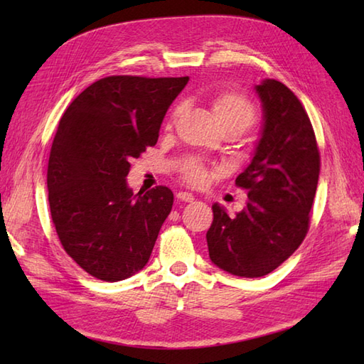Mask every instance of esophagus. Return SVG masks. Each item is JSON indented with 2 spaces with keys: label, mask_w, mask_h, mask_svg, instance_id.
<instances>
[{
  "label": "esophagus",
  "mask_w": 364,
  "mask_h": 364,
  "mask_svg": "<svg viewBox=\"0 0 364 364\" xmlns=\"http://www.w3.org/2000/svg\"><path fill=\"white\" fill-rule=\"evenodd\" d=\"M176 198L178 200H181V202H186V203H191V202H194V196L191 194V192H178L176 194Z\"/></svg>",
  "instance_id": "obj_1"
}]
</instances>
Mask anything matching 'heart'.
I'll list each match as a JSON object with an SVG mask.
<instances>
[{
  "mask_svg": "<svg viewBox=\"0 0 364 364\" xmlns=\"http://www.w3.org/2000/svg\"><path fill=\"white\" fill-rule=\"evenodd\" d=\"M211 109L222 131H236L239 136L249 131L257 122V107L249 98L235 92H223L215 95L211 100ZM180 114L181 107H176L168 120V127L173 125ZM181 175L192 186H202L210 178V168L198 161H189L181 167Z\"/></svg>",
  "mask_w": 364,
  "mask_h": 364,
  "instance_id": "obj_1",
  "label": "heart"
}]
</instances>
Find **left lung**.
Returning a JSON list of instances; mask_svg holds the SVG:
<instances>
[{
	"label": "left lung",
	"mask_w": 364,
	"mask_h": 364,
	"mask_svg": "<svg viewBox=\"0 0 364 364\" xmlns=\"http://www.w3.org/2000/svg\"><path fill=\"white\" fill-rule=\"evenodd\" d=\"M255 90L262 106L261 137L236 178L249 200L233 218L214 203L206 233L214 264L245 278L270 274L299 249L321 170L314 131L299 98L277 80H262Z\"/></svg>",
	"instance_id": "1"
}]
</instances>
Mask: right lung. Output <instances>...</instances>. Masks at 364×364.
Wrapping results in <instances>:
<instances>
[{"label":"right lung","instance_id":"right-lung-1","mask_svg":"<svg viewBox=\"0 0 364 364\" xmlns=\"http://www.w3.org/2000/svg\"><path fill=\"white\" fill-rule=\"evenodd\" d=\"M189 76H107L67 107L48 161V202L59 241L92 277L120 282L149 262L172 211L166 186L133 194L129 161L156 145L161 123Z\"/></svg>","mask_w":364,"mask_h":364}]
</instances>
